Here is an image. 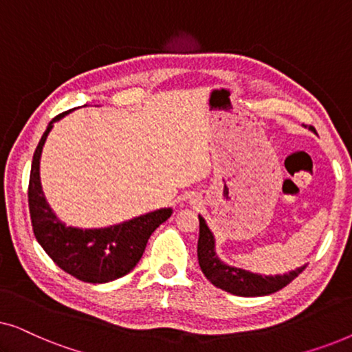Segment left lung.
<instances>
[{"label": "left lung", "instance_id": "left-lung-1", "mask_svg": "<svg viewBox=\"0 0 352 352\" xmlns=\"http://www.w3.org/2000/svg\"><path fill=\"white\" fill-rule=\"evenodd\" d=\"M200 223V235H199V247H197V256L199 264L205 277L213 283L214 287L221 290L232 293L237 296H264L271 295L282 290L288 283L300 276L305 271L306 266L298 267L296 271H292L283 276H259L243 269L232 267L224 264L216 256L214 252V239L211 230L206 226L205 219L199 216Z\"/></svg>", "mask_w": 352, "mask_h": 352}]
</instances>
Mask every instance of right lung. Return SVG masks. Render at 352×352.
I'll return each mask as SVG.
<instances>
[{"label":"right lung","mask_w":352,"mask_h":352,"mask_svg":"<svg viewBox=\"0 0 352 352\" xmlns=\"http://www.w3.org/2000/svg\"><path fill=\"white\" fill-rule=\"evenodd\" d=\"M52 118L35 148L28 181V210L33 234L50 258L70 276L88 283H104L126 276L142 258L148 239L158 226L170 218L173 210L163 208L105 229H76L62 224L52 213L40 184V157Z\"/></svg>","instance_id":"add662e5"}]
</instances>
